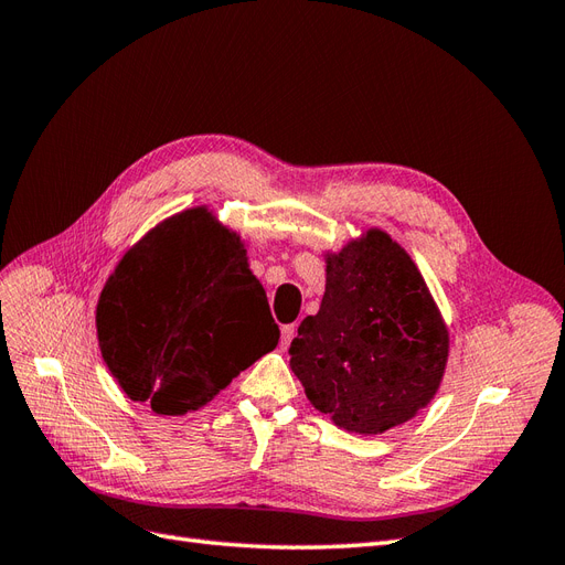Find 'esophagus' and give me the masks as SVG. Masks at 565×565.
<instances>
[{
  "label": "esophagus",
  "instance_id": "obj_1",
  "mask_svg": "<svg viewBox=\"0 0 565 565\" xmlns=\"http://www.w3.org/2000/svg\"><path fill=\"white\" fill-rule=\"evenodd\" d=\"M295 334H297V324L292 322V324H282L280 328V341H282V347H289V341L295 339Z\"/></svg>",
  "mask_w": 565,
  "mask_h": 565
}]
</instances>
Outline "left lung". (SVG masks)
I'll return each instance as SVG.
<instances>
[{
	"instance_id": "left-lung-1",
	"label": "left lung",
	"mask_w": 565,
	"mask_h": 565,
	"mask_svg": "<svg viewBox=\"0 0 565 565\" xmlns=\"http://www.w3.org/2000/svg\"><path fill=\"white\" fill-rule=\"evenodd\" d=\"M322 256L320 311L301 320L289 367L339 429L386 434L438 393L448 324L413 256L386 231L367 228Z\"/></svg>"
}]
</instances>
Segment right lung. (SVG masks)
I'll list each match as a JSON object with an SVG mask.
<instances>
[{"mask_svg":"<svg viewBox=\"0 0 565 565\" xmlns=\"http://www.w3.org/2000/svg\"><path fill=\"white\" fill-rule=\"evenodd\" d=\"M96 339L131 401L183 417L276 349L280 330L241 233L198 204L122 254L100 289Z\"/></svg>","mask_w":565,"mask_h":565,"instance_id":"obj_1","label":"right lung"}]
</instances>
